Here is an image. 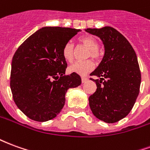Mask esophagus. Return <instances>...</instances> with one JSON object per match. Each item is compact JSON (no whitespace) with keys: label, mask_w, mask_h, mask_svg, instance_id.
<instances>
[{"label":"esophagus","mask_w":150,"mask_h":150,"mask_svg":"<svg viewBox=\"0 0 150 150\" xmlns=\"http://www.w3.org/2000/svg\"><path fill=\"white\" fill-rule=\"evenodd\" d=\"M81 79H82V83H86V82L88 80V79L86 78V77H82Z\"/></svg>","instance_id":"34e87169"}]
</instances>
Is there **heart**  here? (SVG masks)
Returning <instances> with one entry per match:
<instances>
[{
    "label": "heart",
    "mask_w": 150,
    "mask_h": 150,
    "mask_svg": "<svg viewBox=\"0 0 150 150\" xmlns=\"http://www.w3.org/2000/svg\"><path fill=\"white\" fill-rule=\"evenodd\" d=\"M79 42L89 49L88 56L95 59L100 58V54L99 51V43L94 38L87 36L79 38ZM75 46L71 42H67L62 48V56L66 61L71 62L74 59ZM94 69V63L91 60H87L84 62H75L69 67V71L75 73L79 75H85L91 72Z\"/></svg>",
    "instance_id": "obj_1"
}]
</instances>
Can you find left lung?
Wrapping results in <instances>:
<instances>
[{"instance_id":"1","label":"left lung","mask_w":150,"mask_h":150,"mask_svg":"<svg viewBox=\"0 0 150 150\" xmlns=\"http://www.w3.org/2000/svg\"><path fill=\"white\" fill-rule=\"evenodd\" d=\"M86 32L100 38L104 44L102 61L90 75L96 76V91L89 97L94 116L106 123L125 118L132 110L141 85L137 57L129 41L110 26L87 29Z\"/></svg>"}]
</instances>
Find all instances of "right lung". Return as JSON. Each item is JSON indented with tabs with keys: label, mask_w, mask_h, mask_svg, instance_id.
I'll list each match as a JSON object with an SVG mask.
<instances>
[{
	"label": "right lung",
	"mask_w": 150,
	"mask_h": 150,
	"mask_svg": "<svg viewBox=\"0 0 150 150\" xmlns=\"http://www.w3.org/2000/svg\"><path fill=\"white\" fill-rule=\"evenodd\" d=\"M80 30L45 26L28 38L13 57L10 88L18 108L31 120L45 122L57 116L69 88L81 84L78 74L65 75L66 43Z\"/></svg>",
	"instance_id": "add662e5"
}]
</instances>
